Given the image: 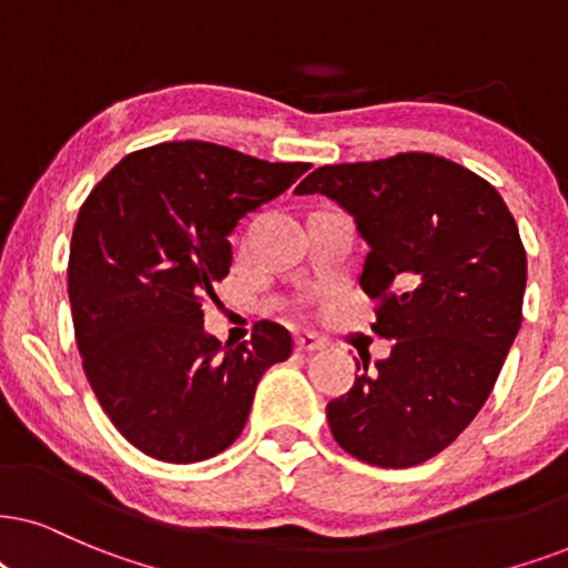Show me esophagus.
Returning <instances> with one entry per match:
<instances>
[{
	"mask_svg": "<svg viewBox=\"0 0 568 568\" xmlns=\"http://www.w3.org/2000/svg\"><path fill=\"white\" fill-rule=\"evenodd\" d=\"M296 348L304 351V354H312V351L325 348V341H322V337H317L314 333H301L296 337Z\"/></svg>",
	"mask_w": 568,
	"mask_h": 568,
	"instance_id": "1",
	"label": "esophagus"
}]
</instances>
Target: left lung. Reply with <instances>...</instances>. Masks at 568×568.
I'll use <instances>...</instances> for the list:
<instances>
[{
    "instance_id": "1",
    "label": "left lung",
    "mask_w": 568,
    "mask_h": 568,
    "mask_svg": "<svg viewBox=\"0 0 568 568\" xmlns=\"http://www.w3.org/2000/svg\"><path fill=\"white\" fill-rule=\"evenodd\" d=\"M354 214L369 243L358 277L390 356L329 400L343 450L406 469L448 448L490 396L521 327L527 251L485 178L437 154L325 164L296 189ZM358 367V362H356ZM362 369V367H358Z\"/></svg>"
}]
</instances>
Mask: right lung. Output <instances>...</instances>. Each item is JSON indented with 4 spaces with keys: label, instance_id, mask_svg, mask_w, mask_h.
<instances>
[{
    "label": "right lung",
    "instance_id": "obj_1",
    "mask_svg": "<svg viewBox=\"0 0 568 568\" xmlns=\"http://www.w3.org/2000/svg\"><path fill=\"white\" fill-rule=\"evenodd\" d=\"M308 170L210 141L128 154L78 212L68 296L91 390L146 456L193 464L246 425L256 383L291 356L285 327L260 322L231 346L204 333V298L231 272L227 235Z\"/></svg>",
    "mask_w": 568,
    "mask_h": 568
}]
</instances>
